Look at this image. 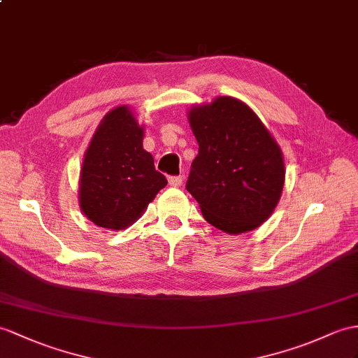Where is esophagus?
Masks as SVG:
<instances>
[{"label": "esophagus", "instance_id": "1", "mask_svg": "<svg viewBox=\"0 0 358 358\" xmlns=\"http://www.w3.org/2000/svg\"><path fill=\"white\" fill-rule=\"evenodd\" d=\"M182 180H184V178H182V176H170L169 178V184L171 187H180L182 185Z\"/></svg>", "mask_w": 358, "mask_h": 358}]
</instances>
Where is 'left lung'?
Wrapping results in <instances>:
<instances>
[{
  "mask_svg": "<svg viewBox=\"0 0 358 358\" xmlns=\"http://www.w3.org/2000/svg\"><path fill=\"white\" fill-rule=\"evenodd\" d=\"M188 123L199 155L187 189L205 220L231 235L257 229L282 194L285 165L280 144L246 103L228 95L191 106Z\"/></svg>",
  "mask_w": 358,
  "mask_h": 358,
  "instance_id": "1",
  "label": "left lung"
}]
</instances>
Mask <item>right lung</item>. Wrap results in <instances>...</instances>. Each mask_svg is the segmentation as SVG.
<instances>
[{"mask_svg":"<svg viewBox=\"0 0 358 358\" xmlns=\"http://www.w3.org/2000/svg\"><path fill=\"white\" fill-rule=\"evenodd\" d=\"M143 139L144 126L127 104L109 110L95 129L78 179V205L99 228H129L167 185Z\"/></svg>","mask_w":358,"mask_h":358,"instance_id":"right-lung-1","label":"right lung"}]
</instances>
